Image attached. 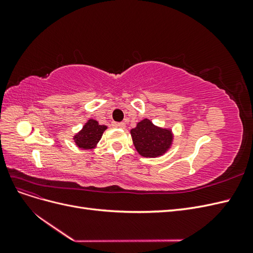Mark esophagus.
Masks as SVG:
<instances>
[{
	"mask_svg": "<svg viewBox=\"0 0 253 253\" xmlns=\"http://www.w3.org/2000/svg\"><path fill=\"white\" fill-rule=\"evenodd\" d=\"M114 126L116 127H119V128H125L126 127L125 122H116V124H115Z\"/></svg>",
	"mask_w": 253,
	"mask_h": 253,
	"instance_id": "34e87169",
	"label": "esophagus"
}]
</instances>
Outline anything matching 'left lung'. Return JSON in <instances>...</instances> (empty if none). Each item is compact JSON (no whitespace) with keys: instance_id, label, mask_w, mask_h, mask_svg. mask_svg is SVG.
<instances>
[{"instance_id":"8db88e82","label":"left lung","mask_w":253,"mask_h":253,"mask_svg":"<svg viewBox=\"0 0 253 253\" xmlns=\"http://www.w3.org/2000/svg\"><path fill=\"white\" fill-rule=\"evenodd\" d=\"M131 136L137 152L150 158L164 155L172 147L174 138L171 128L157 126L148 118L139 121L131 129Z\"/></svg>"}]
</instances>
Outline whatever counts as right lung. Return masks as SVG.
Segmentation results:
<instances>
[{
    "label": "right lung",
    "instance_id": "1",
    "mask_svg": "<svg viewBox=\"0 0 253 253\" xmlns=\"http://www.w3.org/2000/svg\"><path fill=\"white\" fill-rule=\"evenodd\" d=\"M108 128L106 126L99 125L95 119H88L80 131L74 136V141L79 149L91 150L97 147V143L101 139L102 134Z\"/></svg>",
    "mask_w": 253,
    "mask_h": 253
}]
</instances>
